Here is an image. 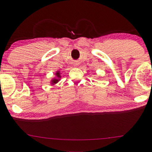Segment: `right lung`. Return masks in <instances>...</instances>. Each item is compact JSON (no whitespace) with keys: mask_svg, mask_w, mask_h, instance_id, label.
I'll list each match as a JSON object with an SVG mask.
<instances>
[{"mask_svg":"<svg viewBox=\"0 0 152 152\" xmlns=\"http://www.w3.org/2000/svg\"><path fill=\"white\" fill-rule=\"evenodd\" d=\"M56 74H57V75H58V76H59L60 73L58 72L57 73H56ZM58 80H57V79H54V80H53V83H54V84H56V83H57V82H58Z\"/></svg>","mask_w":152,"mask_h":152,"instance_id":"obj_1","label":"right lung"}]
</instances>
